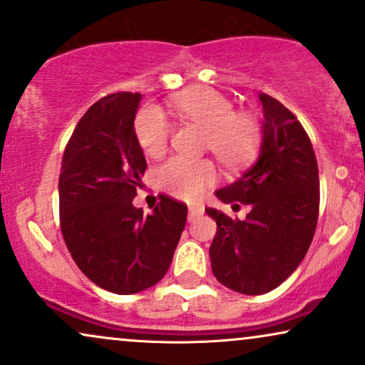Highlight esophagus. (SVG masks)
I'll list each match as a JSON object with an SVG mask.
<instances>
[{"mask_svg": "<svg viewBox=\"0 0 365 365\" xmlns=\"http://www.w3.org/2000/svg\"><path fill=\"white\" fill-rule=\"evenodd\" d=\"M203 211H205L203 205H200V203L190 205V222H192L196 217H200V215H203Z\"/></svg>", "mask_w": 365, "mask_h": 365, "instance_id": "34e87169", "label": "esophagus"}]
</instances>
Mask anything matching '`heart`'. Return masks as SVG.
<instances>
[{"label":"heart","mask_w":365,"mask_h":365,"mask_svg":"<svg viewBox=\"0 0 365 365\" xmlns=\"http://www.w3.org/2000/svg\"><path fill=\"white\" fill-rule=\"evenodd\" d=\"M181 118L205 127V147L228 168L254 159L262 142V125L250 111H235L230 98L211 88H191L170 100ZM135 137L147 155H159L168 145L170 125L159 108L143 106L135 116ZM157 181L170 195L195 200L217 181V168L208 159L174 155L157 169Z\"/></svg>","instance_id":"b5f03b06"}]
</instances>
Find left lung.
Returning a JSON list of instances; mask_svg holds the SVG:
<instances>
[{
    "label": "left lung",
    "instance_id": "left-lung-1",
    "mask_svg": "<svg viewBox=\"0 0 365 365\" xmlns=\"http://www.w3.org/2000/svg\"><path fill=\"white\" fill-rule=\"evenodd\" d=\"M262 145L257 162L217 191L233 208L249 205L245 220L206 208L217 222L211 269L223 286L264 294L284 282L304 259L317 230L320 178L314 150L299 120L276 98L260 93Z\"/></svg>",
    "mask_w": 365,
    "mask_h": 365
}]
</instances>
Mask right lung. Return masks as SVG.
<instances>
[{"instance_id":"add662e5","label":"right lung","mask_w":365,"mask_h":365,"mask_svg":"<svg viewBox=\"0 0 365 365\" xmlns=\"http://www.w3.org/2000/svg\"><path fill=\"white\" fill-rule=\"evenodd\" d=\"M140 93L98 100L76 125L58 175L61 232L74 262L96 286L133 294L168 272L187 206L162 195L150 215L133 197L147 169L133 120Z\"/></svg>"}]
</instances>
